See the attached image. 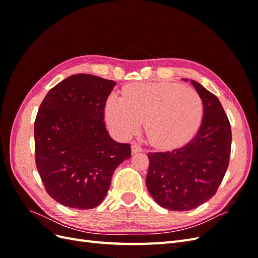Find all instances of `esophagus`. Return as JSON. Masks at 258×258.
<instances>
[{
	"label": "esophagus",
	"mask_w": 258,
	"mask_h": 258,
	"mask_svg": "<svg viewBox=\"0 0 258 258\" xmlns=\"http://www.w3.org/2000/svg\"><path fill=\"white\" fill-rule=\"evenodd\" d=\"M131 150H132V153L136 154V153H140V152H142V151H143V148H142L141 146H140L138 143L134 142V143H132Z\"/></svg>",
	"instance_id": "obj_1"
}]
</instances>
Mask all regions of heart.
I'll return each instance as SVG.
<instances>
[{"mask_svg":"<svg viewBox=\"0 0 258 258\" xmlns=\"http://www.w3.org/2000/svg\"><path fill=\"white\" fill-rule=\"evenodd\" d=\"M204 114L199 93L175 83H138L112 97L106 118L117 135L128 137L144 121L148 141L159 147L183 142L197 130Z\"/></svg>","mask_w":258,"mask_h":258,"instance_id":"obj_1","label":"heart"}]
</instances>
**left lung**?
Wrapping results in <instances>:
<instances>
[{"instance_id":"8db88e82","label":"left lung","mask_w":258,"mask_h":258,"mask_svg":"<svg viewBox=\"0 0 258 258\" xmlns=\"http://www.w3.org/2000/svg\"><path fill=\"white\" fill-rule=\"evenodd\" d=\"M190 83L204 103V118L196 136L175 150L147 154V189L160 207L171 211H189L210 200L229 165L228 117L212 92L197 82Z\"/></svg>"}]
</instances>
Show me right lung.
I'll list each match as a JSON object with an SVG mask.
<instances>
[{
  "label": "right lung",
  "instance_id": "add662e5",
  "mask_svg": "<svg viewBox=\"0 0 258 258\" xmlns=\"http://www.w3.org/2000/svg\"><path fill=\"white\" fill-rule=\"evenodd\" d=\"M114 81L90 74L69 76L51 88L34 122L35 163L45 189L62 206L98 207L112 175L131 157L130 144L118 143L104 122Z\"/></svg>",
  "mask_w": 258,
  "mask_h": 258
}]
</instances>
